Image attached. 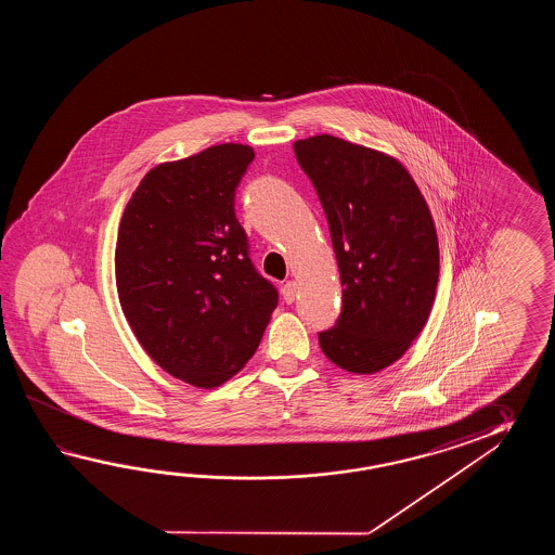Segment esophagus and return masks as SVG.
Masks as SVG:
<instances>
[{
    "label": "esophagus",
    "instance_id": "obj_1",
    "mask_svg": "<svg viewBox=\"0 0 555 555\" xmlns=\"http://www.w3.org/2000/svg\"><path fill=\"white\" fill-rule=\"evenodd\" d=\"M295 297H297V283H285L283 285V299H285V304H294Z\"/></svg>",
    "mask_w": 555,
    "mask_h": 555
}]
</instances>
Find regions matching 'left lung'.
Wrapping results in <instances>:
<instances>
[{
  "label": "left lung",
  "instance_id": "1",
  "mask_svg": "<svg viewBox=\"0 0 555 555\" xmlns=\"http://www.w3.org/2000/svg\"><path fill=\"white\" fill-rule=\"evenodd\" d=\"M315 186L339 266L343 307L319 333L331 363L373 375L401 359L430 315L438 240L413 177L389 154L331 134L294 144Z\"/></svg>",
  "mask_w": 555,
  "mask_h": 555
}]
</instances>
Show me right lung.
I'll list each match as a JSON object with an SVG mask.
<instances>
[{"mask_svg":"<svg viewBox=\"0 0 555 555\" xmlns=\"http://www.w3.org/2000/svg\"><path fill=\"white\" fill-rule=\"evenodd\" d=\"M254 156L225 142L154 166L118 225L115 275L130 330L156 365L201 389L248 363L278 306L234 210Z\"/></svg>","mask_w":555,"mask_h":555,"instance_id":"obj_1","label":"right lung"}]
</instances>
